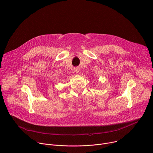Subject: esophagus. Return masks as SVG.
I'll use <instances>...</instances> for the list:
<instances>
[{
    "instance_id": "34e87169",
    "label": "esophagus",
    "mask_w": 153,
    "mask_h": 153,
    "mask_svg": "<svg viewBox=\"0 0 153 153\" xmlns=\"http://www.w3.org/2000/svg\"><path fill=\"white\" fill-rule=\"evenodd\" d=\"M79 71H80L79 68H74V72H75V73H79Z\"/></svg>"
}]
</instances>
